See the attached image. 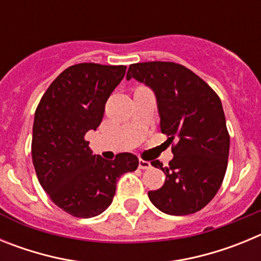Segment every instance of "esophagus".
I'll use <instances>...</instances> for the list:
<instances>
[{
    "label": "esophagus",
    "instance_id": "obj_1",
    "mask_svg": "<svg viewBox=\"0 0 261 261\" xmlns=\"http://www.w3.org/2000/svg\"><path fill=\"white\" fill-rule=\"evenodd\" d=\"M138 167L141 168V170H147V168L151 167V165L150 162H147V161H142V159H140V161H138Z\"/></svg>",
    "mask_w": 261,
    "mask_h": 261
}]
</instances>
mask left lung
<instances>
[{"label":"left lung","instance_id":"8db88e82","mask_svg":"<svg viewBox=\"0 0 261 261\" xmlns=\"http://www.w3.org/2000/svg\"><path fill=\"white\" fill-rule=\"evenodd\" d=\"M130 78L153 90L161 130L168 141H177L168 167L151 162L166 180L149 191V199L170 216L201 211L218 192L227 168L230 137L220 98L199 75L175 62L132 64L126 73Z\"/></svg>","mask_w":261,"mask_h":261}]
</instances>
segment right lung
Listing matches in <instances>:
<instances>
[{
  "mask_svg": "<svg viewBox=\"0 0 261 261\" xmlns=\"http://www.w3.org/2000/svg\"><path fill=\"white\" fill-rule=\"evenodd\" d=\"M126 66L84 62L69 66L41 98L32 126V162L39 183L66 213L91 218L114 200L116 183L137 170L135 154L107 161L93 154L85 135L102 123L107 99Z\"/></svg>",
  "mask_w": 261,
  "mask_h": 261,
  "instance_id": "add662e5",
  "label": "right lung"
}]
</instances>
